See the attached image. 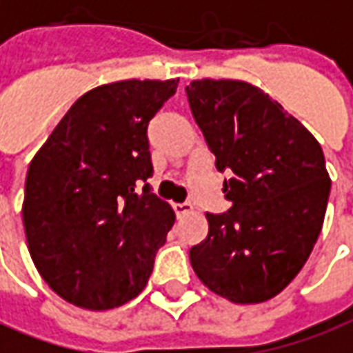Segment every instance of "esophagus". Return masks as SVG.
<instances>
[{
	"label": "esophagus",
	"mask_w": 353,
	"mask_h": 353,
	"mask_svg": "<svg viewBox=\"0 0 353 353\" xmlns=\"http://www.w3.org/2000/svg\"><path fill=\"white\" fill-rule=\"evenodd\" d=\"M172 208L176 212V216H183L187 212L193 210V204H189V202H174L172 204Z\"/></svg>",
	"instance_id": "34e87169"
}]
</instances>
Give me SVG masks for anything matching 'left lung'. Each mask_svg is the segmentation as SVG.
Segmentation results:
<instances>
[{"label":"left lung","mask_w":353,"mask_h":353,"mask_svg":"<svg viewBox=\"0 0 353 353\" xmlns=\"http://www.w3.org/2000/svg\"><path fill=\"white\" fill-rule=\"evenodd\" d=\"M187 99L231 208L206 214L189 252L199 279L235 304L277 296L321 233L331 179L321 145L277 101L239 80H196Z\"/></svg>","instance_id":"1"}]
</instances>
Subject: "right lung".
<instances>
[{
	"mask_svg": "<svg viewBox=\"0 0 353 353\" xmlns=\"http://www.w3.org/2000/svg\"><path fill=\"white\" fill-rule=\"evenodd\" d=\"M177 82L124 80L88 91L32 159L26 241L39 275L70 304L112 310L151 277L176 214L147 183V128Z\"/></svg>",
	"mask_w": 353,
	"mask_h": 353,
	"instance_id": "1",
	"label": "right lung"
}]
</instances>
